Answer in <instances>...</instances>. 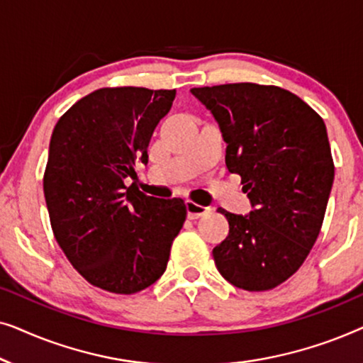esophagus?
<instances>
[{
	"label": "esophagus",
	"instance_id": "1",
	"mask_svg": "<svg viewBox=\"0 0 363 363\" xmlns=\"http://www.w3.org/2000/svg\"><path fill=\"white\" fill-rule=\"evenodd\" d=\"M210 211H211L210 208L198 205V203H195V201H191V200L186 201V213H188V218H190V220H196V218L206 215V213H210Z\"/></svg>",
	"mask_w": 363,
	"mask_h": 363
}]
</instances>
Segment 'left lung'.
I'll list each match as a JSON object with an SVG mask.
<instances>
[{
	"label": "left lung",
	"mask_w": 363,
	"mask_h": 363,
	"mask_svg": "<svg viewBox=\"0 0 363 363\" xmlns=\"http://www.w3.org/2000/svg\"><path fill=\"white\" fill-rule=\"evenodd\" d=\"M225 137L226 167L255 206L247 216L218 208L230 233L213 257L240 289H274L302 266L319 236L334 183L325 123L286 89L252 82L195 87Z\"/></svg>",
	"instance_id": "left-lung-1"
}]
</instances>
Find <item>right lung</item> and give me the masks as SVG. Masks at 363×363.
<instances>
[{
    "label": "right lung",
    "instance_id": "add662e5",
    "mask_svg": "<svg viewBox=\"0 0 363 363\" xmlns=\"http://www.w3.org/2000/svg\"><path fill=\"white\" fill-rule=\"evenodd\" d=\"M175 94L99 89L52 130L43 188L54 238L74 269L99 289L135 294L152 286L185 223L182 198L147 196L123 182L135 177V160L148 162L152 133Z\"/></svg>",
    "mask_w": 363,
    "mask_h": 363
}]
</instances>
